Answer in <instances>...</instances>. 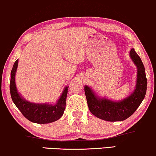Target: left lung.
I'll return each instance as SVG.
<instances>
[{
  "label": "left lung",
  "instance_id": "obj_1",
  "mask_svg": "<svg viewBox=\"0 0 156 156\" xmlns=\"http://www.w3.org/2000/svg\"><path fill=\"white\" fill-rule=\"evenodd\" d=\"M130 56L137 66L136 87L132 95L120 102L99 99L89 87L85 86V94L90 112L99 119L108 122L123 121L135 112L144 99L147 88V78L141 59L131 49Z\"/></svg>",
  "mask_w": 156,
  "mask_h": 156
}]
</instances>
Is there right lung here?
Masks as SVG:
<instances>
[{
    "instance_id": "1",
    "label": "right lung",
    "mask_w": 156,
    "mask_h": 156,
    "mask_svg": "<svg viewBox=\"0 0 156 156\" xmlns=\"http://www.w3.org/2000/svg\"><path fill=\"white\" fill-rule=\"evenodd\" d=\"M18 60L15 61L10 74V91L11 98L16 107L21 112L24 117L30 122L37 124H48L55 122L62 117L66 108L68 88L66 87L63 90L60 99L56 105L34 104L23 99L17 93L15 82V75L16 72Z\"/></svg>"
}]
</instances>
